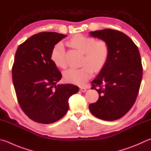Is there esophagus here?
<instances>
[{
    "label": "esophagus",
    "mask_w": 151,
    "mask_h": 151,
    "mask_svg": "<svg viewBox=\"0 0 151 151\" xmlns=\"http://www.w3.org/2000/svg\"><path fill=\"white\" fill-rule=\"evenodd\" d=\"M80 90L81 92H85L86 91V88L85 87H81L80 88Z\"/></svg>",
    "instance_id": "1"
}]
</instances>
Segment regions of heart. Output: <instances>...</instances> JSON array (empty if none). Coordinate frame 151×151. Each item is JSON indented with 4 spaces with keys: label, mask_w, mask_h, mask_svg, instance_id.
<instances>
[{
    "label": "heart",
    "mask_w": 151,
    "mask_h": 151,
    "mask_svg": "<svg viewBox=\"0 0 151 151\" xmlns=\"http://www.w3.org/2000/svg\"><path fill=\"white\" fill-rule=\"evenodd\" d=\"M67 44L83 52L81 68H70L64 73L63 77L67 83L84 84L91 77L94 70L99 71L105 66L109 56V45L104 40L94 38L83 34H76L67 42ZM51 59L57 67H67L64 46L58 43L51 53Z\"/></svg>",
    "instance_id": "heart-1"
}]
</instances>
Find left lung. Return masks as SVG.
I'll list each match as a JSON object with an SVG mask.
<instances>
[{
	"label": "left lung",
	"instance_id": "8db88e82",
	"mask_svg": "<svg viewBox=\"0 0 151 151\" xmlns=\"http://www.w3.org/2000/svg\"><path fill=\"white\" fill-rule=\"evenodd\" d=\"M90 34L108 43L109 56L92 81L91 89L96 90L99 98L88 108L98 118L114 121L127 113L137 97L142 76L140 53L133 40L122 32L104 29Z\"/></svg>",
	"mask_w": 151,
	"mask_h": 151
}]
</instances>
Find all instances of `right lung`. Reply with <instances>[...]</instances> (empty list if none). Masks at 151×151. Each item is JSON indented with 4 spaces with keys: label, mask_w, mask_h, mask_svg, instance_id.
I'll use <instances>...</instances> for the list:
<instances>
[{
    "label": "right lung",
    "mask_w": 151,
    "mask_h": 151,
    "mask_svg": "<svg viewBox=\"0 0 151 151\" xmlns=\"http://www.w3.org/2000/svg\"><path fill=\"white\" fill-rule=\"evenodd\" d=\"M66 35L40 32L18 46L12 68L18 104L29 119L54 123L68 109V99L78 92L75 85L57 84L62 75L51 59L52 49Z\"/></svg>",
    "instance_id": "1"
}]
</instances>
